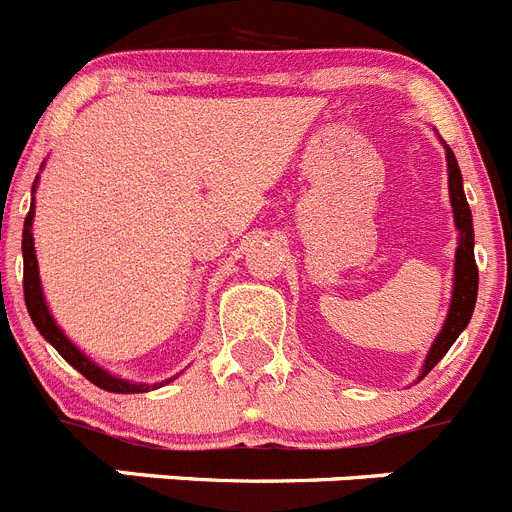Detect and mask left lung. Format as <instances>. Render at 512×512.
<instances>
[{
  "mask_svg": "<svg viewBox=\"0 0 512 512\" xmlns=\"http://www.w3.org/2000/svg\"><path fill=\"white\" fill-rule=\"evenodd\" d=\"M446 161H449V194L451 207H454V220L459 228V248H456V266H454V297H451L449 318L443 323L441 333H438L436 343L431 346V354L423 364V377L431 372L433 366L446 356L459 333L469 325L474 312V302H477V287H479V271L477 261H474V228H472V210L464 197V187H461V171L456 164L454 151L446 146Z\"/></svg>",
  "mask_w": 512,
  "mask_h": 512,
  "instance_id": "1",
  "label": "left lung"
}]
</instances>
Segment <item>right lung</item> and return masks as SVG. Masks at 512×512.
Here are the masks:
<instances>
[{
	"label": "right lung",
	"instance_id": "obj_1",
	"mask_svg": "<svg viewBox=\"0 0 512 512\" xmlns=\"http://www.w3.org/2000/svg\"><path fill=\"white\" fill-rule=\"evenodd\" d=\"M33 217H35V212H33V207H30V212H27V217H25V228H22V261H25V269H22V289H25L27 312H30V318H33L35 328L40 330V336L51 343L58 354H61L63 359L74 366L76 372H81L84 377L89 379V382L97 384L99 390L117 392V395H135V392H148V390H156V387H161L164 382L161 384H133V382H125V379L112 377V374H107L104 369H99L94 361H89L87 356L81 354L79 348L69 341V338L63 336L61 328L56 325V320L51 318L48 307H45L43 289H40L38 259H35L33 233H30ZM166 382H171V379H166Z\"/></svg>",
	"mask_w": 512,
	"mask_h": 512
}]
</instances>
